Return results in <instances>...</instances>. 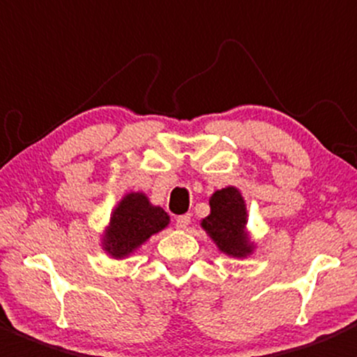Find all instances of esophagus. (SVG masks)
I'll list each match as a JSON object with an SVG mask.
<instances>
[{
    "mask_svg": "<svg viewBox=\"0 0 357 357\" xmlns=\"http://www.w3.org/2000/svg\"><path fill=\"white\" fill-rule=\"evenodd\" d=\"M190 221H192L190 214L178 215V218H176V228H178V229H186V228H188Z\"/></svg>",
    "mask_w": 357,
    "mask_h": 357,
    "instance_id": "obj_1",
    "label": "esophagus"
}]
</instances>
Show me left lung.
I'll use <instances>...</instances> for the list:
<instances>
[{
  "instance_id": "obj_1",
  "label": "left lung",
  "mask_w": 357,
  "mask_h": 357,
  "mask_svg": "<svg viewBox=\"0 0 357 357\" xmlns=\"http://www.w3.org/2000/svg\"><path fill=\"white\" fill-rule=\"evenodd\" d=\"M211 214L202 219V228L207 231L225 254L233 257H245L252 252L245 231L247 208L242 193L235 186L218 190L208 200Z\"/></svg>"
}]
</instances>
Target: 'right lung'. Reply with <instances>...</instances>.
I'll return each instance as SVG.
<instances>
[{
  "label": "right lung",
  "mask_w": 357,
  "mask_h": 357,
  "mask_svg": "<svg viewBox=\"0 0 357 357\" xmlns=\"http://www.w3.org/2000/svg\"><path fill=\"white\" fill-rule=\"evenodd\" d=\"M167 225L164 208L153 207L145 193H129L112 212L103 248L112 257H126Z\"/></svg>",
  "instance_id": "right-lung-1"
}]
</instances>
